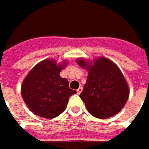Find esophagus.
Segmentation results:
<instances>
[{
    "label": "esophagus",
    "mask_w": 149,
    "mask_h": 149,
    "mask_svg": "<svg viewBox=\"0 0 149 149\" xmlns=\"http://www.w3.org/2000/svg\"><path fill=\"white\" fill-rule=\"evenodd\" d=\"M82 90H83V88H82L81 86H80L79 88H78V89L77 90V94H80V93H81V92L82 91Z\"/></svg>",
    "instance_id": "1"
}]
</instances>
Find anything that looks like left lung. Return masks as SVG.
<instances>
[{
	"instance_id": "1",
	"label": "left lung",
	"mask_w": 149,
	"mask_h": 149,
	"mask_svg": "<svg viewBox=\"0 0 149 149\" xmlns=\"http://www.w3.org/2000/svg\"><path fill=\"white\" fill-rule=\"evenodd\" d=\"M77 64L88 71L86 83L80 94L91 116L107 119L118 114L125 106L130 95L129 86L120 68L105 58L88 63L83 58Z\"/></svg>"
}]
</instances>
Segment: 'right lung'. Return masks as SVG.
I'll return each mask as SVG.
<instances>
[{
  "mask_svg": "<svg viewBox=\"0 0 149 149\" xmlns=\"http://www.w3.org/2000/svg\"><path fill=\"white\" fill-rule=\"evenodd\" d=\"M66 63L57 64L46 59L34 66L21 86L24 101L29 110L43 118L53 119L66 109L68 99L77 91L69 88L68 81L60 77Z\"/></svg>",
  "mask_w": 149,
  "mask_h": 149,
  "instance_id": "right-lung-1",
  "label": "right lung"
}]
</instances>
